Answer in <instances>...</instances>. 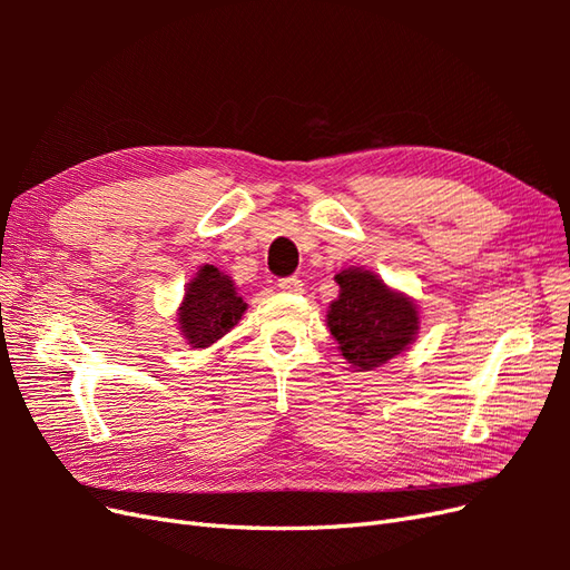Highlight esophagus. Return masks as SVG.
I'll return each instance as SVG.
<instances>
[{"label":"esophagus","mask_w":570,"mask_h":570,"mask_svg":"<svg viewBox=\"0 0 570 570\" xmlns=\"http://www.w3.org/2000/svg\"><path fill=\"white\" fill-rule=\"evenodd\" d=\"M278 287L283 292H287V295H299V292L304 289V283L297 278V275H289V278L278 281Z\"/></svg>","instance_id":"obj_1"}]
</instances>
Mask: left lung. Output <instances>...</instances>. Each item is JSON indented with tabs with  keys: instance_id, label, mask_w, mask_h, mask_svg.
Listing matches in <instances>:
<instances>
[{
	"instance_id": "1",
	"label": "left lung",
	"mask_w": 570,
	"mask_h": 570,
	"mask_svg": "<svg viewBox=\"0 0 570 570\" xmlns=\"http://www.w3.org/2000/svg\"><path fill=\"white\" fill-rule=\"evenodd\" d=\"M335 281L340 297L327 312V327L352 366L371 371L409 347L419 331L413 302L364 268L342 271Z\"/></svg>"
}]
</instances>
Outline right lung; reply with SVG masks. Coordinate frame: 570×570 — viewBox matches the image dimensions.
I'll return each instance as SVG.
<instances>
[{
  "instance_id": "obj_1",
  "label": "right lung",
  "mask_w": 570,
  "mask_h": 570,
  "mask_svg": "<svg viewBox=\"0 0 570 570\" xmlns=\"http://www.w3.org/2000/svg\"><path fill=\"white\" fill-rule=\"evenodd\" d=\"M247 304L237 297L233 281L214 266H202L185 289L180 331L193 347H209L243 318Z\"/></svg>"
}]
</instances>
